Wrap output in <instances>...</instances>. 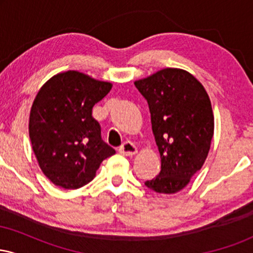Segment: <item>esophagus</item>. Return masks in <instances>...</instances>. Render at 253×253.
I'll return each mask as SVG.
<instances>
[{
    "instance_id": "34e87169",
    "label": "esophagus",
    "mask_w": 253,
    "mask_h": 253,
    "mask_svg": "<svg viewBox=\"0 0 253 253\" xmlns=\"http://www.w3.org/2000/svg\"><path fill=\"white\" fill-rule=\"evenodd\" d=\"M119 152L124 156L132 157V156H134L136 152H138V149H136L134 144H132L130 141H126V143H125L123 146L119 149Z\"/></svg>"
}]
</instances>
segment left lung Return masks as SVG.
Here are the masks:
<instances>
[{"label":"left lung","mask_w":253,"mask_h":253,"mask_svg":"<svg viewBox=\"0 0 253 253\" xmlns=\"http://www.w3.org/2000/svg\"><path fill=\"white\" fill-rule=\"evenodd\" d=\"M146 98L161 155V172L145 182L159 194H176L202 168L214 134V114L205 86L190 72L167 68L134 82Z\"/></svg>","instance_id":"8db88e82"}]
</instances>
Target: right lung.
I'll return each mask as SVG.
<instances>
[{
  "mask_svg": "<svg viewBox=\"0 0 253 253\" xmlns=\"http://www.w3.org/2000/svg\"><path fill=\"white\" fill-rule=\"evenodd\" d=\"M113 84L69 70L51 77L38 91L30 113V138L43 175L64 189H78L96 176L115 151L101 138L92 107Z\"/></svg>",
  "mask_w": 253,
  "mask_h": 253,
  "instance_id": "obj_1",
  "label": "right lung"
}]
</instances>
